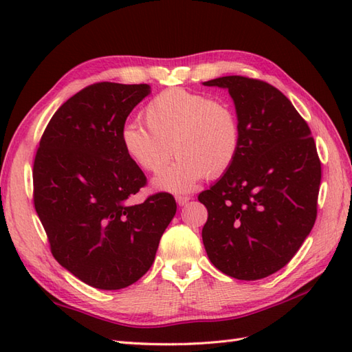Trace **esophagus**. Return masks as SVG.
<instances>
[{
	"mask_svg": "<svg viewBox=\"0 0 352 352\" xmlns=\"http://www.w3.org/2000/svg\"><path fill=\"white\" fill-rule=\"evenodd\" d=\"M175 201H177L178 206H184V204L189 203L190 197H188V195H177V197H175Z\"/></svg>",
	"mask_w": 352,
	"mask_h": 352,
	"instance_id": "34e87169",
	"label": "esophagus"
}]
</instances>
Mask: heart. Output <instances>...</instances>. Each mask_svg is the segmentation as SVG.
I'll use <instances>...</instances> for the list:
<instances>
[{"label": "heart", "mask_w": 352, "mask_h": 352, "mask_svg": "<svg viewBox=\"0 0 352 352\" xmlns=\"http://www.w3.org/2000/svg\"><path fill=\"white\" fill-rule=\"evenodd\" d=\"M148 129L125 124L121 145L140 169L159 174L172 155L178 160L154 178V188L186 192L206 175H222L241 148V124L230 102L172 87L160 92L144 109Z\"/></svg>", "instance_id": "b5f03b06"}]
</instances>
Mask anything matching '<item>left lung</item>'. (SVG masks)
I'll list each match as a JSON object with an SVG mask.
<instances>
[{
	"instance_id": "left-lung-1",
	"label": "left lung",
	"mask_w": 352,
	"mask_h": 352,
	"mask_svg": "<svg viewBox=\"0 0 352 352\" xmlns=\"http://www.w3.org/2000/svg\"><path fill=\"white\" fill-rule=\"evenodd\" d=\"M227 89L241 124L234 163L199 193L207 256L221 272L252 281L286 266L315 226L320 162L307 122L278 89L241 76Z\"/></svg>"
}]
</instances>
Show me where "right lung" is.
Segmentation results:
<instances>
[{"mask_svg":"<svg viewBox=\"0 0 352 352\" xmlns=\"http://www.w3.org/2000/svg\"><path fill=\"white\" fill-rule=\"evenodd\" d=\"M149 92L109 81L85 87L51 118L36 153L34 208L52 256L96 289L144 276L177 212L166 192L130 204L146 177L124 153L121 130Z\"/></svg>","mask_w":352,"mask_h":352,"instance_id":"1","label":"right lung"}]
</instances>
